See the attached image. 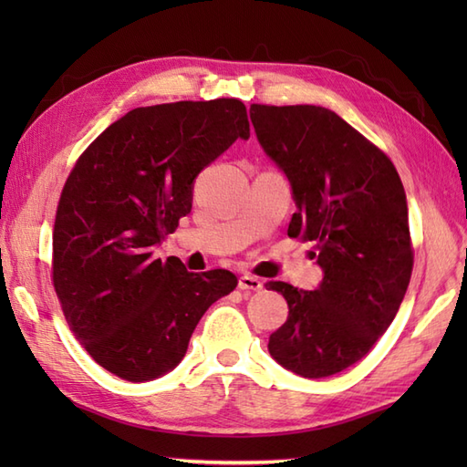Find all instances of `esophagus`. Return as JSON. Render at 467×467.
Segmentation results:
<instances>
[{"instance_id":"1","label":"esophagus","mask_w":467,"mask_h":467,"mask_svg":"<svg viewBox=\"0 0 467 467\" xmlns=\"http://www.w3.org/2000/svg\"><path fill=\"white\" fill-rule=\"evenodd\" d=\"M239 289L246 291V293H254V291H261L263 289V281L256 279L253 275H243L239 279Z\"/></svg>"}]
</instances>
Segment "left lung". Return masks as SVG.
Returning a JSON list of instances; mask_svg holds the SVG:
<instances>
[{
    "instance_id": "left-lung-1",
    "label": "left lung",
    "mask_w": 467,
    "mask_h": 467,
    "mask_svg": "<svg viewBox=\"0 0 467 467\" xmlns=\"http://www.w3.org/2000/svg\"><path fill=\"white\" fill-rule=\"evenodd\" d=\"M265 154L291 184L289 236L313 241L323 281H281L289 317L269 337L273 359L321 379L369 353L408 291L413 269L408 198L389 158L323 106H251Z\"/></svg>"
}]
</instances>
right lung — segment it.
Masks as SVG:
<instances>
[{"label": "right lung", "instance_id": "add662e5", "mask_svg": "<svg viewBox=\"0 0 467 467\" xmlns=\"http://www.w3.org/2000/svg\"><path fill=\"white\" fill-rule=\"evenodd\" d=\"M234 98L134 108L78 158L54 224V286L76 339L126 381L182 361L208 306L236 286L231 271L188 273L152 246L191 213L196 176L234 140H249Z\"/></svg>", "mask_w": 467, "mask_h": 467}]
</instances>
